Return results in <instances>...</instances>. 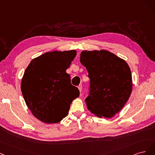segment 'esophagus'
Masks as SVG:
<instances>
[{
    "label": "esophagus",
    "instance_id": "esophagus-1",
    "mask_svg": "<svg viewBox=\"0 0 155 155\" xmlns=\"http://www.w3.org/2000/svg\"><path fill=\"white\" fill-rule=\"evenodd\" d=\"M78 89H79L80 92H81V91H82V84L79 85V86H78Z\"/></svg>",
    "mask_w": 155,
    "mask_h": 155
}]
</instances>
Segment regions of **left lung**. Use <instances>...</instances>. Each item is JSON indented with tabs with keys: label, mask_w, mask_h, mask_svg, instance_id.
Wrapping results in <instances>:
<instances>
[{
	"label": "left lung",
	"mask_w": 155,
	"mask_h": 155,
	"mask_svg": "<svg viewBox=\"0 0 155 155\" xmlns=\"http://www.w3.org/2000/svg\"><path fill=\"white\" fill-rule=\"evenodd\" d=\"M80 61L90 78L86 99L88 110L100 118H111L121 110L132 92L131 69L124 59L104 49L81 52Z\"/></svg>",
	"instance_id": "1"
}]
</instances>
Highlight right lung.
Returning a JSON list of instances; mask_svg holds the SVG:
<instances>
[{
	"label": "right lung",
	"mask_w": 155,
	"mask_h": 155,
	"mask_svg": "<svg viewBox=\"0 0 155 155\" xmlns=\"http://www.w3.org/2000/svg\"><path fill=\"white\" fill-rule=\"evenodd\" d=\"M76 55V50L46 52L33 58L25 70L22 95L33 116L42 122L61 121L72 101L79 97V90L66 71Z\"/></svg>",
	"instance_id": "add662e5"
}]
</instances>
